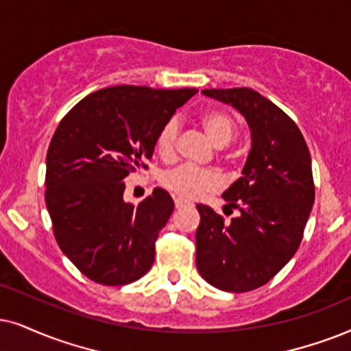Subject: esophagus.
Returning <instances> with one entry per match:
<instances>
[{
	"instance_id": "1",
	"label": "esophagus",
	"mask_w": 351,
	"mask_h": 351,
	"mask_svg": "<svg viewBox=\"0 0 351 351\" xmlns=\"http://www.w3.org/2000/svg\"><path fill=\"white\" fill-rule=\"evenodd\" d=\"M188 206H191L188 201H184V199H181V197H175V207L176 208H183V207H188Z\"/></svg>"
}]
</instances>
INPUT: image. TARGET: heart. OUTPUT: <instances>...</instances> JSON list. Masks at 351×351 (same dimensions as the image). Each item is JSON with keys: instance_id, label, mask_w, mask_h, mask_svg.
<instances>
[{"instance_id": "heart-1", "label": "heart", "mask_w": 351, "mask_h": 351, "mask_svg": "<svg viewBox=\"0 0 351 351\" xmlns=\"http://www.w3.org/2000/svg\"><path fill=\"white\" fill-rule=\"evenodd\" d=\"M201 124L208 139L219 147L232 143L238 132L237 121L232 114L221 112V110H210V112L204 113L201 117ZM178 134L180 123L176 121V118H170L162 124L155 136V149L165 160L175 155ZM160 183L163 188L175 193L181 199H196L219 188L220 176L210 168L178 165L163 173Z\"/></svg>"}]
</instances>
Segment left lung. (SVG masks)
<instances>
[{
	"label": "left lung",
	"mask_w": 351,
	"mask_h": 351,
	"mask_svg": "<svg viewBox=\"0 0 351 351\" xmlns=\"http://www.w3.org/2000/svg\"><path fill=\"white\" fill-rule=\"evenodd\" d=\"M246 118L252 147L238 178L223 193L230 221L197 204L196 265L206 282L232 293L263 287L298 250L314 204L311 155L293 119L247 87L206 88Z\"/></svg>",
	"instance_id": "left-lung-1"
}]
</instances>
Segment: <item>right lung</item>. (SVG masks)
Returning <instances> with one entry per match:
<instances>
[{
    "label": "right lung",
    "instance_id": "1",
    "mask_svg": "<svg viewBox=\"0 0 351 351\" xmlns=\"http://www.w3.org/2000/svg\"><path fill=\"white\" fill-rule=\"evenodd\" d=\"M197 88L114 86L82 99L58 124L47 152L45 202L58 246L87 278L126 285L152 267L175 204L165 189L124 202V178L147 168L155 136Z\"/></svg>",
    "mask_w": 351,
    "mask_h": 351
}]
</instances>
